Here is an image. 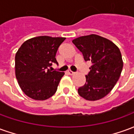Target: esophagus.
<instances>
[{"mask_svg":"<svg viewBox=\"0 0 134 134\" xmlns=\"http://www.w3.org/2000/svg\"><path fill=\"white\" fill-rule=\"evenodd\" d=\"M67 73H68L70 75H73L75 74V72H72V71H71V70H68V71H67Z\"/></svg>","mask_w":134,"mask_h":134,"instance_id":"1","label":"esophagus"}]
</instances>
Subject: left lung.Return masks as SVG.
<instances>
[{
	"instance_id": "obj_1",
	"label": "left lung",
	"mask_w": 134,
	"mask_h": 134,
	"mask_svg": "<svg viewBox=\"0 0 134 134\" xmlns=\"http://www.w3.org/2000/svg\"><path fill=\"white\" fill-rule=\"evenodd\" d=\"M72 43L82 53L85 61L92 62L85 84L78 88L79 95L87 100L103 98L121 76L124 63L120 49L111 41L96 34L76 38Z\"/></svg>"
}]
</instances>
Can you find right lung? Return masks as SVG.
<instances>
[{
    "instance_id": "add662e5",
    "label": "right lung",
    "mask_w": 134,
    "mask_h": 134,
    "mask_svg": "<svg viewBox=\"0 0 134 134\" xmlns=\"http://www.w3.org/2000/svg\"><path fill=\"white\" fill-rule=\"evenodd\" d=\"M64 37L41 36L23 43L15 57L16 77L22 91L31 98L44 100L54 95L64 72L48 68L57 64L56 53Z\"/></svg>"
}]
</instances>
